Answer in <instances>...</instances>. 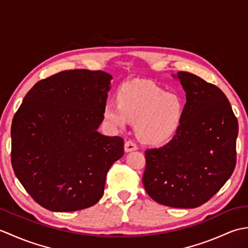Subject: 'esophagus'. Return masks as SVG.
Returning a JSON list of instances; mask_svg holds the SVG:
<instances>
[{
  "mask_svg": "<svg viewBox=\"0 0 248 248\" xmlns=\"http://www.w3.org/2000/svg\"><path fill=\"white\" fill-rule=\"evenodd\" d=\"M138 149V146H136V144L134 143L133 140H127L124 143V151L125 152H130V151H134V150H136Z\"/></svg>",
  "mask_w": 248,
  "mask_h": 248,
  "instance_id": "obj_1",
  "label": "esophagus"
}]
</instances>
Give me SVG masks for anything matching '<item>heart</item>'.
I'll list each match as a JSON object with an SVG mask.
<instances>
[{"mask_svg": "<svg viewBox=\"0 0 248 248\" xmlns=\"http://www.w3.org/2000/svg\"><path fill=\"white\" fill-rule=\"evenodd\" d=\"M118 101L104 105L105 120L124 128L128 120L136 123V133L146 143L170 140L179 128L183 113L181 100L173 93L146 81L129 82L119 89Z\"/></svg>", "mask_w": 248, "mask_h": 248, "instance_id": "b5f03b06", "label": "heart"}]
</instances>
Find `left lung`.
Wrapping results in <instances>:
<instances>
[{
    "mask_svg": "<svg viewBox=\"0 0 248 248\" xmlns=\"http://www.w3.org/2000/svg\"><path fill=\"white\" fill-rule=\"evenodd\" d=\"M177 77L186 93L180 124L170 143L146 150L143 183L155 202L192 209L207 202L232 175L239 125L217 86L186 71Z\"/></svg>",
    "mask_w": 248,
    "mask_h": 248,
    "instance_id": "1",
    "label": "left lung"
}]
</instances>
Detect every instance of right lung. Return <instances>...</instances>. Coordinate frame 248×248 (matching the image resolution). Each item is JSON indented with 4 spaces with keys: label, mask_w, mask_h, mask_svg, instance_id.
<instances>
[{
    "label": "right lung",
    "mask_w": 248,
    "mask_h": 248,
    "mask_svg": "<svg viewBox=\"0 0 248 248\" xmlns=\"http://www.w3.org/2000/svg\"><path fill=\"white\" fill-rule=\"evenodd\" d=\"M112 76L101 70H65L37 82L12 124V165L25 191L41 207L72 212L103 196L124 140L98 132Z\"/></svg>",
    "instance_id": "right-lung-1"
}]
</instances>
